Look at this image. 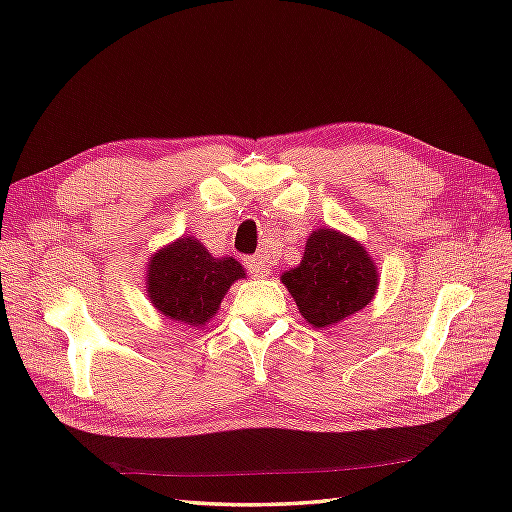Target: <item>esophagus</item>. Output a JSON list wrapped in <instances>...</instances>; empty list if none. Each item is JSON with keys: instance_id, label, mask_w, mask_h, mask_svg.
Instances as JSON below:
<instances>
[{"instance_id": "obj_1", "label": "esophagus", "mask_w": 512, "mask_h": 512, "mask_svg": "<svg viewBox=\"0 0 512 512\" xmlns=\"http://www.w3.org/2000/svg\"><path fill=\"white\" fill-rule=\"evenodd\" d=\"M244 266H246V270L253 277H268L270 275V262H268L266 257H262V255L246 257L244 259Z\"/></svg>"}]
</instances>
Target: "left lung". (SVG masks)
Returning <instances> with one entry per match:
<instances>
[{"mask_svg": "<svg viewBox=\"0 0 512 512\" xmlns=\"http://www.w3.org/2000/svg\"><path fill=\"white\" fill-rule=\"evenodd\" d=\"M299 312L314 328H328L363 310L378 286L376 266L352 237L317 228L301 264L281 275Z\"/></svg>", "mask_w": 512, "mask_h": 512, "instance_id": "1", "label": "left lung"}]
</instances>
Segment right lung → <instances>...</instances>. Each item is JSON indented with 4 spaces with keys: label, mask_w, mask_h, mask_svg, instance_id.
<instances>
[{
    "label": "right lung",
    "mask_w": 512,
    "mask_h": 512,
    "mask_svg": "<svg viewBox=\"0 0 512 512\" xmlns=\"http://www.w3.org/2000/svg\"><path fill=\"white\" fill-rule=\"evenodd\" d=\"M239 277L244 268L233 257L215 259L198 239L182 237L151 257L147 295L165 317L195 328L213 319Z\"/></svg>",
    "instance_id": "add662e5"
}]
</instances>
